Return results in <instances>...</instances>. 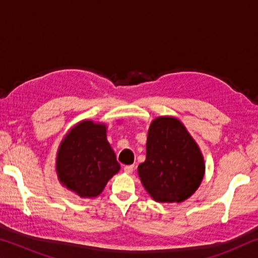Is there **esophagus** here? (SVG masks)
<instances>
[{
    "label": "esophagus",
    "instance_id": "34e87169",
    "mask_svg": "<svg viewBox=\"0 0 258 258\" xmlns=\"http://www.w3.org/2000/svg\"><path fill=\"white\" fill-rule=\"evenodd\" d=\"M133 169H134L133 165H127V166H125V167H124V172L126 174H131L133 172Z\"/></svg>",
    "mask_w": 258,
    "mask_h": 258
}]
</instances>
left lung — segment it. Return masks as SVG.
Returning <instances> with one entry per match:
<instances>
[{"label":"left lung","mask_w":258,"mask_h":258,"mask_svg":"<svg viewBox=\"0 0 258 258\" xmlns=\"http://www.w3.org/2000/svg\"><path fill=\"white\" fill-rule=\"evenodd\" d=\"M138 174L157 203H182L197 191L205 175L204 156L180 119L160 116L151 121Z\"/></svg>","instance_id":"1"}]
</instances>
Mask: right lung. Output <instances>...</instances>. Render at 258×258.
Segmentation results:
<instances>
[{"instance_id":"obj_1","label":"right lung","mask_w":258,"mask_h":258,"mask_svg":"<svg viewBox=\"0 0 258 258\" xmlns=\"http://www.w3.org/2000/svg\"><path fill=\"white\" fill-rule=\"evenodd\" d=\"M107 125L92 119L78 121L61 140L56 150L59 182L81 198L101 195L120 165L107 140Z\"/></svg>"}]
</instances>
